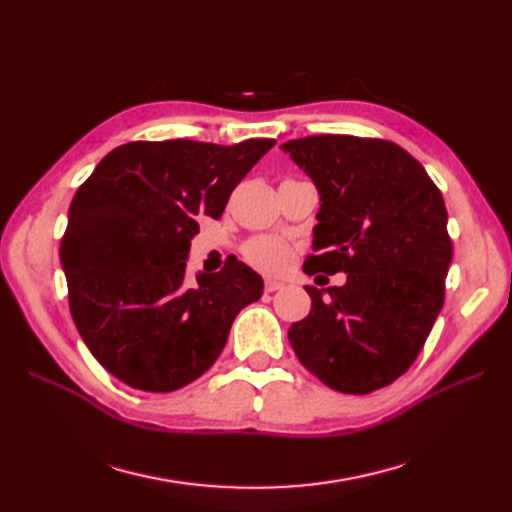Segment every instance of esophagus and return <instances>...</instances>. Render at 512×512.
<instances>
[{"label":"esophagus","instance_id":"1","mask_svg":"<svg viewBox=\"0 0 512 512\" xmlns=\"http://www.w3.org/2000/svg\"><path fill=\"white\" fill-rule=\"evenodd\" d=\"M282 288H284V282H280V280H271V277H267V280H265V290L267 292H277Z\"/></svg>","mask_w":512,"mask_h":512}]
</instances>
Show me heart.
Masks as SVG:
<instances>
[{
    "mask_svg": "<svg viewBox=\"0 0 512 512\" xmlns=\"http://www.w3.org/2000/svg\"><path fill=\"white\" fill-rule=\"evenodd\" d=\"M243 258L260 271L277 273L288 267L290 247L277 237H254L243 245Z\"/></svg>",
    "mask_w": 512,
    "mask_h": 512,
    "instance_id": "obj_1",
    "label": "heart"
}]
</instances>
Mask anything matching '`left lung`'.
Wrapping results in <instances>:
<instances>
[{"instance_id": "8db88e82", "label": "left lung", "mask_w": 512, "mask_h": 512, "mask_svg": "<svg viewBox=\"0 0 512 512\" xmlns=\"http://www.w3.org/2000/svg\"><path fill=\"white\" fill-rule=\"evenodd\" d=\"M320 194L314 250L303 271L346 273L318 290L288 339L333 391L365 395L416 361L444 305L453 243L438 185L406 149L382 138L305 136L282 145Z\"/></svg>"}]
</instances>
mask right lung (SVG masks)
Instances as JSON below:
<instances>
[{"instance_id":"right-lung-1","label":"right lung","mask_w":512,"mask_h":512,"mask_svg":"<svg viewBox=\"0 0 512 512\" xmlns=\"http://www.w3.org/2000/svg\"><path fill=\"white\" fill-rule=\"evenodd\" d=\"M273 145L134 141L76 190L59 245L70 314L98 363L132 389L170 393L203 376L232 320L260 299L262 277L237 258L194 284L185 258L198 215L218 220Z\"/></svg>"}]
</instances>
